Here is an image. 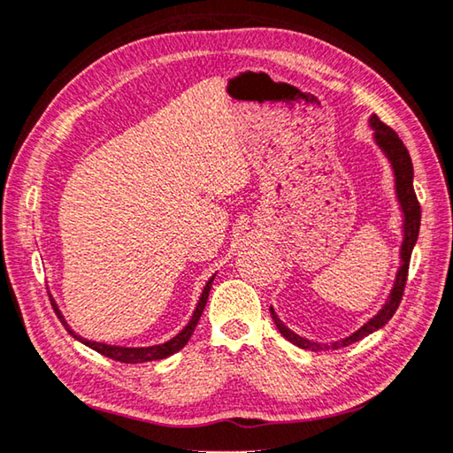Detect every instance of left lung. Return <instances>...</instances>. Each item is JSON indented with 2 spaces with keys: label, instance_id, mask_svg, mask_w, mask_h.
<instances>
[{
  "label": "left lung",
  "instance_id": "1",
  "mask_svg": "<svg viewBox=\"0 0 453 453\" xmlns=\"http://www.w3.org/2000/svg\"><path fill=\"white\" fill-rule=\"evenodd\" d=\"M372 128L375 130L377 144L383 148V152L388 154L391 165H394L397 198H399V204H402V211H403V217H405V220H403L405 239H403V244H402V261H403V265L399 266L394 291H391L388 305H385L380 311V313H377L372 319V321L363 325L359 331H355L353 335L345 337L343 341H339V343L323 345V343H315V341H309V339H303L299 335H295L291 329H287L285 325L280 323V319L275 315V311L271 309V317H273V321H275L280 335H283L287 341H291L293 345L301 347V349L331 351V349H339V347L351 345V343H355V341L367 337L369 333L381 329L383 325L388 323L391 317H394V313L399 307V303H402L405 283H407V273H410L411 250H413V244H415V241H418V234H419L421 206H419V200H418V196H415V190H413V165H411V157H410V152H407V148L403 146L402 140H399V136L395 134V130L389 128L388 124H383L377 116H372Z\"/></svg>",
  "mask_w": 453,
  "mask_h": 453
}]
</instances>
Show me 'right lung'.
<instances>
[{
  "label": "right lung",
  "mask_w": 453,
  "mask_h": 453,
  "mask_svg": "<svg viewBox=\"0 0 453 453\" xmlns=\"http://www.w3.org/2000/svg\"><path fill=\"white\" fill-rule=\"evenodd\" d=\"M211 285H212V279L209 280V283H206L204 291H203V296H200V301H198V305H196L195 315H192L190 323L187 325V327H184L180 333H178L176 337L166 341V343L154 345V347H116V345L96 343V341L81 339L80 335H76V333H73V331L68 327V325H65L64 317H62V313H59L58 309H56V315H58L59 321H62V323L65 325V329L70 331V335H73L78 341H81V343L90 347V349L98 351V353H102V355H106V357H110V359L120 361V363H146V361H157V359H165V357H168V355H173V353H176V351H180L182 347L188 343L192 331H195L198 319H200V315H203V311H204V307H206V301H209Z\"/></svg>",
  "instance_id": "add662e5"
}]
</instances>
